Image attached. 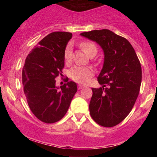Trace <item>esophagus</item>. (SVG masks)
Here are the masks:
<instances>
[{
  "label": "esophagus",
  "mask_w": 157,
  "mask_h": 157,
  "mask_svg": "<svg viewBox=\"0 0 157 157\" xmlns=\"http://www.w3.org/2000/svg\"><path fill=\"white\" fill-rule=\"evenodd\" d=\"M85 87H86V86H83V85H80V84L78 85V89H79V90L82 89H84Z\"/></svg>",
  "instance_id": "esophagus-1"
}]
</instances>
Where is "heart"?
<instances>
[{"label": "heart", "mask_w": 157, "mask_h": 157, "mask_svg": "<svg viewBox=\"0 0 157 157\" xmlns=\"http://www.w3.org/2000/svg\"><path fill=\"white\" fill-rule=\"evenodd\" d=\"M80 48L89 57L95 56L97 52V47L94 43L91 41H85L80 44ZM72 57L71 44H68L65 48L64 58L66 62H70ZM94 71L90 67H84V66H75L70 69L69 77L73 80L76 82L85 83L89 80V78L93 75Z\"/></svg>", "instance_id": "1"}]
</instances>
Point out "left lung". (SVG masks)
Returning <instances> with one entry per match:
<instances>
[{
  "instance_id": "left-lung-1",
  "label": "left lung",
  "mask_w": 157,
  "mask_h": 157,
  "mask_svg": "<svg viewBox=\"0 0 157 157\" xmlns=\"http://www.w3.org/2000/svg\"><path fill=\"white\" fill-rule=\"evenodd\" d=\"M104 52V63L98 77L102 87L92 88L90 114L99 125L113 127L131 112L140 93L141 64L127 39L109 29L82 32Z\"/></svg>"
}]
</instances>
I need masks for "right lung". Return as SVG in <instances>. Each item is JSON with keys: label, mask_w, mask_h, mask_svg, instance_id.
<instances>
[{"label": "right lung", "mask_w": 157, "mask_h": 157, "mask_svg": "<svg viewBox=\"0 0 157 157\" xmlns=\"http://www.w3.org/2000/svg\"><path fill=\"white\" fill-rule=\"evenodd\" d=\"M71 37V32L48 34L30 52L23 68V91L28 105L36 117L46 123L63 117L77 91L72 81L60 88L55 85V78L63 73L65 48Z\"/></svg>", "instance_id": "right-lung-1"}]
</instances>
